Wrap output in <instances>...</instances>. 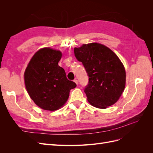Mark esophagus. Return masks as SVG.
<instances>
[{
	"mask_svg": "<svg viewBox=\"0 0 153 153\" xmlns=\"http://www.w3.org/2000/svg\"><path fill=\"white\" fill-rule=\"evenodd\" d=\"M74 82H75L76 83V85H78V80H77V79L74 80Z\"/></svg>",
	"mask_w": 153,
	"mask_h": 153,
	"instance_id": "obj_1",
	"label": "esophagus"
}]
</instances>
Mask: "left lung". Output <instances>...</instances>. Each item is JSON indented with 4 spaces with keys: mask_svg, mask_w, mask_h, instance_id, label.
<instances>
[{
    "mask_svg": "<svg viewBox=\"0 0 153 153\" xmlns=\"http://www.w3.org/2000/svg\"><path fill=\"white\" fill-rule=\"evenodd\" d=\"M74 53L89 76L84 92L90 104L98 108H106L116 103L126 84V71L117 55L97 43L75 48Z\"/></svg>",
    "mask_w": 153,
    "mask_h": 153,
    "instance_id": "1",
    "label": "left lung"
}]
</instances>
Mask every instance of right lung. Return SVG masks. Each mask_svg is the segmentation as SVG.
I'll use <instances>...</instances> for the list:
<instances>
[{"label":"right lung","instance_id":"add662e5","mask_svg":"<svg viewBox=\"0 0 153 153\" xmlns=\"http://www.w3.org/2000/svg\"><path fill=\"white\" fill-rule=\"evenodd\" d=\"M62 53L44 48L32 57L24 73L26 89L34 102L45 110H56L64 105L69 91L76 87L58 65Z\"/></svg>","mask_w":153,"mask_h":153}]
</instances>
